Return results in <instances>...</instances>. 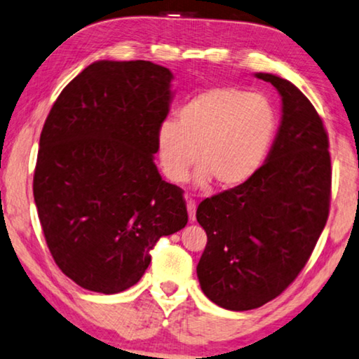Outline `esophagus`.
<instances>
[{
	"mask_svg": "<svg viewBox=\"0 0 359 359\" xmlns=\"http://www.w3.org/2000/svg\"><path fill=\"white\" fill-rule=\"evenodd\" d=\"M196 208H197L196 201L189 198V201H187V213H189L191 222H194V219H196Z\"/></svg>",
	"mask_w": 359,
	"mask_h": 359,
	"instance_id": "34e87169",
	"label": "esophagus"
}]
</instances>
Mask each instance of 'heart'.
<instances>
[{
    "instance_id": "b5f03b06",
    "label": "heart",
    "mask_w": 359,
    "mask_h": 359,
    "mask_svg": "<svg viewBox=\"0 0 359 359\" xmlns=\"http://www.w3.org/2000/svg\"><path fill=\"white\" fill-rule=\"evenodd\" d=\"M276 130L278 114L264 96L239 88H212L180 107L178 123L161 125L158 165L165 178L181 183L197 157V184L213 180L222 189H233L260 170Z\"/></svg>"
}]
</instances>
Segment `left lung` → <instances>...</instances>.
Segmentation results:
<instances>
[{
    "label": "left lung",
    "mask_w": 359,
    "mask_h": 359,
    "mask_svg": "<svg viewBox=\"0 0 359 359\" xmlns=\"http://www.w3.org/2000/svg\"><path fill=\"white\" fill-rule=\"evenodd\" d=\"M257 76L283 97V120L266 162L247 183L202 201L196 213L207 233L198 283L213 303L233 311L262 306L294 283L330 207L332 168L323 118L290 81Z\"/></svg>",
    "instance_id": "1"
}]
</instances>
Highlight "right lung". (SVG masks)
Masks as SVG:
<instances>
[{
	"instance_id": "obj_1",
	"label": "right lung",
	"mask_w": 359,
	"mask_h": 359,
	"mask_svg": "<svg viewBox=\"0 0 359 359\" xmlns=\"http://www.w3.org/2000/svg\"><path fill=\"white\" fill-rule=\"evenodd\" d=\"M172 80L149 60H97L49 110L33 197L54 262L86 290L135 285L157 241L187 223L183 189L154 163Z\"/></svg>"
}]
</instances>
